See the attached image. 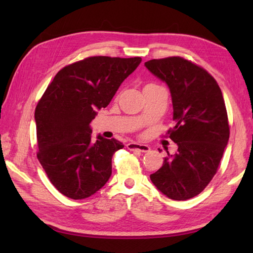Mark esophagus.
<instances>
[{"label":"esophagus","mask_w":253,"mask_h":253,"mask_svg":"<svg viewBox=\"0 0 253 253\" xmlns=\"http://www.w3.org/2000/svg\"><path fill=\"white\" fill-rule=\"evenodd\" d=\"M127 149L130 151H139V152H148L150 150V147L147 144L138 143V142H130L127 144Z\"/></svg>","instance_id":"34e87169"}]
</instances>
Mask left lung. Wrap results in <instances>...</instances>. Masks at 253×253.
<instances>
[{
    "label": "left lung",
    "mask_w": 253,
    "mask_h": 253,
    "mask_svg": "<svg viewBox=\"0 0 253 253\" xmlns=\"http://www.w3.org/2000/svg\"><path fill=\"white\" fill-rule=\"evenodd\" d=\"M144 66L169 85L175 123L169 135L178 146L174 155L168 151L162 168L150 178L166 197L187 200L212 180L227 146L229 125L222 91L206 69L179 56L151 60Z\"/></svg>",
    "instance_id": "left-lung-1"
}]
</instances>
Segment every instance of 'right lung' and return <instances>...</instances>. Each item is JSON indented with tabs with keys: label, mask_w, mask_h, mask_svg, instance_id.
Wrapping results in <instances>:
<instances>
[{
	"label": "right lung",
	"mask_w": 253,
	"mask_h": 253,
	"mask_svg": "<svg viewBox=\"0 0 253 253\" xmlns=\"http://www.w3.org/2000/svg\"><path fill=\"white\" fill-rule=\"evenodd\" d=\"M140 63L141 57L84 58L62 68L38 102L37 157L62 195L82 200L109 180L113 154L124 146L100 135L92 141L90 123Z\"/></svg>",
	"instance_id": "add662e5"
}]
</instances>
